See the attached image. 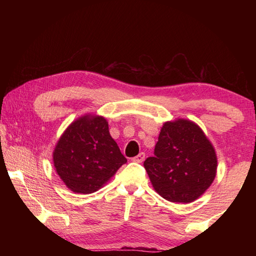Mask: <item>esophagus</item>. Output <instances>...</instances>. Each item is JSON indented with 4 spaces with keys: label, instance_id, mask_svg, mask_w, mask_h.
Listing matches in <instances>:
<instances>
[{
    "label": "esophagus",
    "instance_id": "1",
    "mask_svg": "<svg viewBox=\"0 0 256 256\" xmlns=\"http://www.w3.org/2000/svg\"><path fill=\"white\" fill-rule=\"evenodd\" d=\"M144 158H146V154H144V152H141V154H138L136 157H134L132 160L134 162H138V164H140V162H142L144 160Z\"/></svg>",
    "mask_w": 256,
    "mask_h": 256
}]
</instances>
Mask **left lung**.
Masks as SVG:
<instances>
[{"label": "left lung", "mask_w": 256, "mask_h": 256, "mask_svg": "<svg viewBox=\"0 0 256 256\" xmlns=\"http://www.w3.org/2000/svg\"><path fill=\"white\" fill-rule=\"evenodd\" d=\"M144 166L154 188L164 198L190 203L214 182L216 156L196 123L177 120L164 124L154 157L146 158Z\"/></svg>", "instance_id": "1"}]
</instances>
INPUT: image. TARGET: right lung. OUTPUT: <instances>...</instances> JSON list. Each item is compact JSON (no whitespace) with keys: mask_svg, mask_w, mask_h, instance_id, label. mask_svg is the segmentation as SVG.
<instances>
[{"mask_svg":"<svg viewBox=\"0 0 256 256\" xmlns=\"http://www.w3.org/2000/svg\"><path fill=\"white\" fill-rule=\"evenodd\" d=\"M54 166L76 193L96 192L128 162L110 136L107 120L86 115L68 126L56 144Z\"/></svg>","mask_w":256,"mask_h":256,"instance_id":"1","label":"right lung"}]
</instances>
